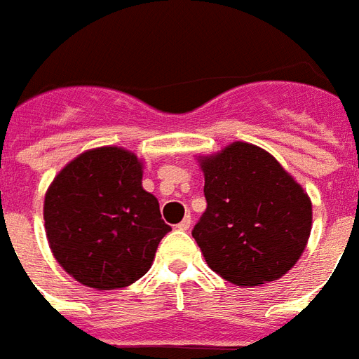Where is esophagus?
<instances>
[{
    "mask_svg": "<svg viewBox=\"0 0 359 359\" xmlns=\"http://www.w3.org/2000/svg\"><path fill=\"white\" fill-rule=\"evenodd\" d=\"M189 226H191V217L186 215L184 219H182V221L177 224V228H179V230H182V231H186V230H189Z\"/></svg>",
    "mask_w": 359,
    "mask_h": 359,
    "instance_id": "34e87169",
    "label": "esophagus"
}]
</instances>
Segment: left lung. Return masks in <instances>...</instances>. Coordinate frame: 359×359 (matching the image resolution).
<instances>
[{"label":"left lung","mask_w":359,"mask_h":359,"mask_svg":"<svg viewBox=\"0 0 359 359\" xmlns=\"http://www.w3.org/2000/svg\"><path fill=\"white\" fill-rule=\"evenodd\" d=\"M206 212L191 236L212 268L237 287L277 281L303 255L312 201L263 147L231 142L198 155Z\"/></svg>","instance_id":"obj_1"}]
</instances>
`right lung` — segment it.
Returning a JSON list of instances; mask_svg holds the SVG:
<instances>
[{"label":"right lung","mask_w":359,"mask_h":359,"mask_svg":"<svg viewBox=\"0 0 359 359\" xmlns=\"http://www.w3.org/2000/svg\"><path fill=\"white\" fill-rule=\"evenodd\" d=\"M142 173L133 151L102 146L80 153L50 182L43 201L50 252L83 287L133 285L171 231L156 197L142 188Z\"/></svg>","instance_id":"add662e5"}]
</instances>
